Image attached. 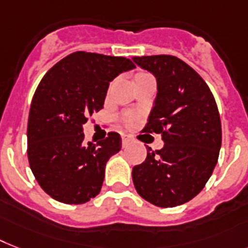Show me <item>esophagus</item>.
Returning a JSON list of instances; mask_svg holds the SVG:
<instances>
[{
  "label": "esophagus",
  "mask_w": 248,
  "mask_h": 248,
  "mask_svg": "<svg viewBox=\"0 0 248 248\" xmlns=\"http://www.w3.org/2000/svg\"><path fill=\"white\" fill-rule=\"evenodd\" d=\"M132 141V139H131V136H128V135H122V145L124 146H126V145H128L130 142Z\"/></svg>",
  "instance_id": "1"
}]
</instances>
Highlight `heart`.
Masks as SVG:
<instances>
[{"mask_svg":"<svg viewBox=\"0 0 248 248\" xmlns=\"http://www.w3.org/2000/svg\"><path fill=\"white\" fill-rule=\"evenodd\" d=\"M146 72H140L138 75H145ZM135 121H136V117H135L132 113H128L126 117H124V124H127V126H132L135 124Z\"/></svg>","mask_w":248,"mask_h":248,"instance_id":"b5f03b06","label":"heart"}]
</instances>
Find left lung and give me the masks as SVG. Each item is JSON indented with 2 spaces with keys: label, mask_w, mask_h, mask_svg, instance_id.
Listing matches in <instances>:
<instances>
[{
  "label": "left lung",
  "mask_w": 248,
  "mask_h": 248,
  "mask_svg": "<svg viewBox=\"0 0 248 248\" xmlns=\"http://www.w3.org/2000/svg\"><path fill=\"white\" fill-rule=\"evenodd\" d=\"M156 78L158 93L144 132L162 134L164 146L148 149L132 168L138 194L160 208L194 199L218 162L222 124L214 95L194 68L170 54L132 58Z\"/></svg>",
  "instance_id": "left-lung-1"
}]
</instances>
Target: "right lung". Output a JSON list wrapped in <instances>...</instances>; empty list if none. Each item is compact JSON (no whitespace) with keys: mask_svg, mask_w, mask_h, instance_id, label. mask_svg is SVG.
I'll return each mask as SVG.
<instances>
[{"mask_svg":"<svg viewBox=\"0 0 248 248\" xmlns=\"http://www.w3.org/2000/svg\"><path fill=\"white\" fill-rule=\"evenodd\" d=\"M126 57L74 52L40 80L28 120V159L39 186L63 204H84L100 192L110 156L122 139L109 132L84 142L82 124L104 106L109 82L134 68Z\"/></svg>","mask_w":248,"mask_h":248,"instance_id":"1","label":"right lung"}]
</instances>
